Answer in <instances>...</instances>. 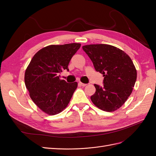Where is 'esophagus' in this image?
<instances>
[{"label":"esophagus","mask_w":156,"mask_h":156,"mask_svg":"<svg viewBox=\"0 0 156 156\" xmlns=\"http://www.w3.org/2000/svg\"><path fill=\"white\" fill-rule=\"evenodd\" d=\"M79 84H80V86H86L87 85L86 83H82V82H79Z\"/></svg>","instance_id":"1"}]
</instances>
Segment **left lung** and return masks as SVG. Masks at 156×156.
Here are the masks:
<instances>
[{
  "label": "left lung",
  "mask_w": 156,
  "mask_h": 156,
  "mask_svg": "<svg viewBox=\"0 0 156 156\" xmlns=\"http://www.w3.org/2000/svg\"><path fill=\"white\" fill-rule=\"evenodd\" d=\"M96 71L103 74V86L94 84L96 91L91 100L98 108L112 112L124 104L131 94L136 70L131 59L120 49L108 44L82 47Z\"/></svg>",
  "instance_id": "1"
}]
</instances>
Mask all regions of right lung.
<instances>
[{
    "mask_svg": "<svg viewBox=\"0 0 156 156\" xmlns=\"http://www.w3.org/2000/svg\"><path fill=\"white\" fill-rule=\"evenodd\" d=\"M78 43L50 45L39 50L31 59L25 73V83L34 103L43 112L55 115L63 111L77 88L76 82L60 80L63 70L80 48Z\"/></svg>",
    "mask_w": 156,
    "mask_h": 156,
    "instance_id": "add662e5",
    "label": "right lung"
}]
</instances>
